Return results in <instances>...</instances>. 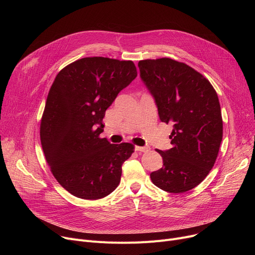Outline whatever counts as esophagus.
I'll return each mask as SVG.
<instances>
[{"instance_id":"34e87169","label":"esophagus","mask_w":255,"mask_h":255,"mask_svg":"<svg viewBox=\"0 0 255 255\" xmlns=\"http://www.w3.org/2000/svg\"><path fill=\"white\" fill-rule=\"evenodd\" d=\"M135 150L138 152H149L150 146H135Z\"/></svg>"}]
</instances>
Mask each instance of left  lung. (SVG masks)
Wrapping results in <instances>:
<instances>
[{
	"mask_svg": "<svg viewBox=\"0 0 255 255\" xmlns=\"http://www.w3.org/2000/svg\"><path fill=\"white\" fill-rule=\"evenodd\" d=\"M138 68L161 122L173 126L172 148L156 150L163 166L151 173V180L170 193L191 190L205 180L218 156L223 125L217 93L204 75L175 60H142Z\"/></svg>",
	"mask_w": 255,
	"mask_h": 255,
	"instance_id": "obj_1",
	"label": "left lung"
}]
</instances>
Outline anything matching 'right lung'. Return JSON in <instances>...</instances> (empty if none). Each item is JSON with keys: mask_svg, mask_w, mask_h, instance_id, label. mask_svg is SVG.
<instances>
[{"mask_svg": "<svg viewBox=\"0 0 255 255\" xmlns=\"http://www.w3.org/2000/svg\"><path fill=\"white\" fill-rule=\"evenodd\" d=\"M136 76L132 61L103 57L77 60L56 76L41 119L40 139L53 177L72 195L99 199L118 187L122 164L134 145L111 143L99 135L105 111Z\"/></svg>", "mask_w": 255, "mask_h": 255, "instance_id": "add662e5", "label": "right lung"}]
</instances>
